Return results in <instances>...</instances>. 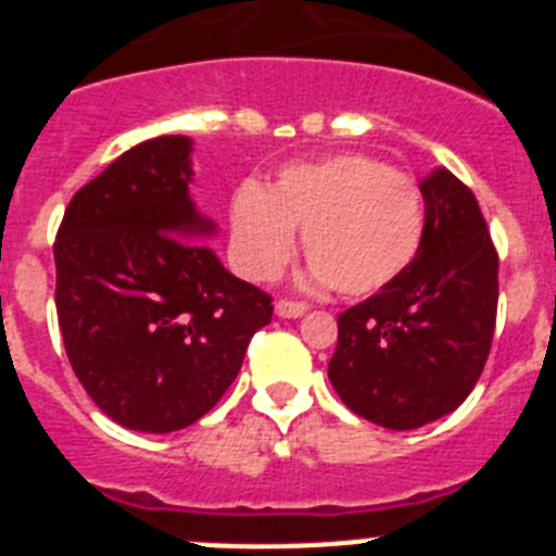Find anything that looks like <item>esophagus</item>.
<instances>
[{
    "label": "esophagus",
    "mask_w": 556,
    "mask_h": 556,
    "mask_svg": "<svg viewBox=\"0 0 556 556\" xmlns=\"http://www.w3.org/2000/svg\"><path fill=\"white\" fill-rule=\"evenodd\" d=\"M275 314H278V317H303V314H306V303L278 301L275 303Z\"/></svg>",
    "instance_id": "esophagus-1"
}]
</instances>
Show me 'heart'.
I'll return each instance as SVG.
<instances>
[{
  "label": "heart",
  "instance_id": "b5f03b06",
  "mask_svg": "<svg viewBox=\"0 0 556 556\" xmlns=\"http://www.w3.org/2000/svg\"><path fill=\"white\" fill-rule=\"evenodd\" d=\"M230 258L253 281H273L292 262L298 236L314 278L365 298L404 273L424 239L415 180L362 152L289 164L269 191L244 180L230 194Z\"/></svg>",
  "mask_w": 556,
  "mask_h": 556
}]
</instances>
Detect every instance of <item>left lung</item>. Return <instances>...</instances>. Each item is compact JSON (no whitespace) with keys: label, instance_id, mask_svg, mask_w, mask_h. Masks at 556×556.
Listing matches in <instances>:
<instances>
[{"label":"left lung","instance_id":"8db88e82","mask_svg":"<svg viewBox=\"0 0 556 556\" xmlns=\"http://www.w3.org/2000/svg\"><path fill=\"white\" fill-rule=\"evenodd\" d=\"M415 262L339 314L328 378L370 424L409 431L448 415L479 381L495 331L498 253L473 191L448 169L420 184Z\"/></svg>","mask_w":556,"mask_h":556}]
</instances>
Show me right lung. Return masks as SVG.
Instances as JSON below:
<instances>
[{"label": "right lung", "instance_id": "obj_1", "mask_svg": "<svg viewBox=\"0 0 556 556\" xmlns=\"http://www.w3.org/2000/svg\"><path fill=\"white\" fill-rule=\"evenodd\" d=\"M191 139L122 152L77 191L55 239V306L66 356L111 420L166 434L217 404L273 298L230 275L198 236Z\"/></svg>", "mask_w": 556, "mask_h": 556}]
</instances>
